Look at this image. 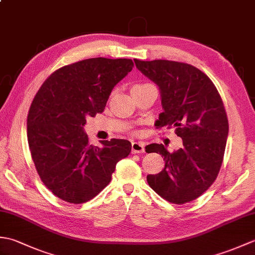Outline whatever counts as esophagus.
<instances>
[{"instance_id": "1", "label": "esophagus", "mask_w": 255, "mask_h": 255, "mask_svg": "<svg viewBox=\"0 0 255 255\" xmlns=\"http://www.w3.org/2000/svg\"><path fill=\"white\" fill-rule=\"evenodd\" d=\"M144 144L142 142H132L131 143V153H143Z\"/></svg>"}]
</instances>
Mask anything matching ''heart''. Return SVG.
Instances as JSON below:
<instances>
[{"label": "heart", "mask_w": 255, "mask_h": 255, "mask_svg": "<svg viewBox=\"0 0 255 255\" xmlns=\"http://www.w3.org/2000/svg\"><path fill=\"white\" fill-rule=\"evenodd\" d=\"M139 85H144V84H137V85H134V86H139Z\"/></svg>", "instance_id": "obj_1"}]
</instances>
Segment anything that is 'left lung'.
<instances>
[{"label":"left lung","instance_id":"8db88e82","mask_svg":"<svg viewBox=\"0 0 255 255\" xmlns=\"http://www.w3.org/2000/svg\"><path fill=\"white\" fill-rule=\"evenodd\" d=\"M143 75L159 86L163 113L156 128H175L182 148L169 152L163 144L145 151L163 156L165 166L148 175L150 187L167 202L182 205L196 199L217 177L224 160L229 124L220 94L211 80L188 63L134 59Z\"/></svg>","mask_w":255,"mask_h":255}]
</instances>
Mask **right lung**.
Here are the masks:
<instances>
[{
	"instance_id": "obj_1",
	"label": "right lung",
	"mask_w": 255,
	"mask_h": 255,
	"mask_svg": "<svg viewBox=\"0 0 255 255\" xmlns=\"http://www.w3.org/2000/svg\"><path fill=\"white\" fill-rule=\"evenodd\" d=\"M132 67L131 59H85L56 70L32 100L27 116L31 158L42 183L60 199L94 198L130 153L131 143L124 139L90 144L84 125L88 116L104 112L114 86Z\"/></svg>"
}]
</instances>
